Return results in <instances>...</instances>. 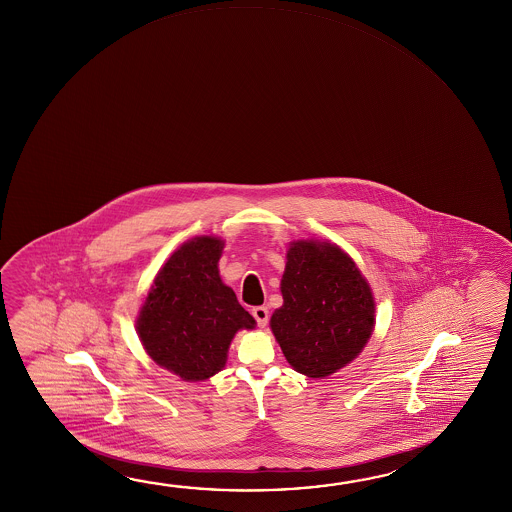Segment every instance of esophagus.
Instances as JSON below:
<instances>
[{
    "mask_svg": "<svg viewBox=\"0 0 512 512\" xmlns=\"http://www.w3.org/2000/svg\"><path fill=\"white\" fill-rule=\"evenodd\" d=\"M252 316L255 318L260 328H264L268 325L269 312L266 307H253Z\"/></svg>",
    "mask_w": 512,
    "mask_h": 512,
    "instance_id": "obj_1",
    "label": "esophagus"
}]
</instances>
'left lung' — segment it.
<instances>
[{
    "label": "left lung",
    "instance_id": "left-lung-1",
    "mask_svg": "<svg viewBox=\"0 0 512 512\" xmlns=\"http://www.w3.org/2000/svg\"><path fill=\"white\" fill-rule=\"evenodd\" d=\"M280 289L284 305L271 316V330L298 373L328 377L368 343L375 302L355 262L336 244H291Z\"/></svg>",
    "mask_w": 512,
    "mask_h": 512
}]
</instances>
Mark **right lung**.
Here are the masks:
<instances>
[{
    "label": "right lung",
    "instance_id": "1",
    "mask_svg": "<svg viewBox=\"0 0 512 512\" xmlns=\"http://www.w3.org/2000/svg\"><path fill=\"white\" fill-rule=\"evenodd\" d=\"M221 250L223 241L209 235L182 244L160 269L137 319L144 350L184 380L216 375L235 332L255 327L219 278Z\"/></svg>",
    "mask_w": 512,
    "mask_h": 512
}]
</instances>
